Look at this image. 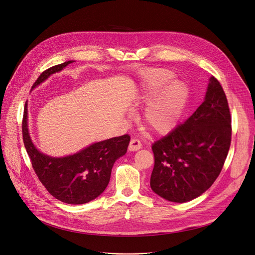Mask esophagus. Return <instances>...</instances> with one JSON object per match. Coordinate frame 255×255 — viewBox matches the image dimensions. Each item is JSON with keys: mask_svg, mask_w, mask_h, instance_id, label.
<instances>
[{"mask_svg": "<svg viewBox=\"0 0 255 255\" xmlns=\"http://www.w3.org/2000/svg\"><path fill=\"white\" fill-rule=\"evenodd\" d=\"M142 148V144L140 142V140L138 139H131L128 145V150L129 151H136V150H140Z\"/></svg>", "mask_w": 255, "mask_h": 255, "instance_id": "obj_1", "label": "esophagus"}]
</instances>
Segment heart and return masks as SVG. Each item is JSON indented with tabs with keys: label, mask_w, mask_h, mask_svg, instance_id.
I'll return each instance as SVG.
<instances>
[{
	"label": "heart",
	"mask_w": 255,
	"mask_h": 255,
	"mask_svg": "<svg viewBox=\"0 0 255 255\" xmlns=\"http://www.w3.org/2000/svg\"><path fill=\"white\" fill-rule=\"evenodd\" d=\"M173 74L163 68H152L143 80L138 104H146L143 123L156 133L172 130L185 112L189 89L180 81H171Z\"/></svg>",
	"instance_id": "heart-1"
}]
</instances>
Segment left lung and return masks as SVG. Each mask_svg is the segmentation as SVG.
I'll return each mask as SVG.
<instances>
[{
  "mask_svg": "<svg viewBox=\"0 0 255 255\" xmlns=\"http://www.w3.org/2000/svg\"><path fill=\"white\" fill-rule=\"evenodd\" d=\"M231 123L226 94L211 76L204 102L184 124L152 144L153 192L168 201L184 203L209 189L227 158Z\"/></svg>",
  "mask_w": 255,
  "mask_h": 255,
  "instance_id": "left-lung-1",
  "label": "left lung"
}]
</instances>
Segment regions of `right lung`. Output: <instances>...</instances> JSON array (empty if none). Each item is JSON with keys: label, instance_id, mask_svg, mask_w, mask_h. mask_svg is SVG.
I'll use <instances>...</instances> for the list:
<instances>
[{"label": "right lung", "instance_id": "right-lung-1", "mask_svg": "<svg viewBox=\"0 0 255 255\" xmlns=\"http://www.w3.org/2000/svg\"><path fill=\"white\" fill-rule=\"evenodd\" d=\"M74 61L70 60L45 70L31 90L55 72ZM22 138L31 165L48 192L64 203L84 204L101 195L108 186L114 162L127 153L130 136L124 134L98 142L65 157H51L38 151L27 128V103L22 120Z\"/></svg>", "mask_w": 255, "mask_h": 255}]
</instances>
